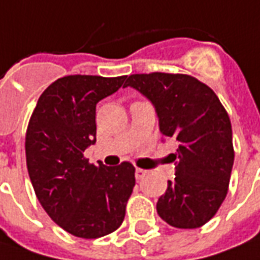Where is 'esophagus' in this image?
Here are the masks:
<instances>
[{"mask_svg":"<svg viewBox=\"0 0 260 260\" xmlns=\"http://www.w3.org/2000/svg\"><path fill=\"white\" fill-rule=\"evenodd\" d=\"M146 174H148V172H146L145 169H141V168H138L137 171H135V178H137L138 181H139V179H144V176Z\"/></svg>","mask_w":260,"mask_h":260,"instance_id":"1","label":"esophagus"}]
</instances>
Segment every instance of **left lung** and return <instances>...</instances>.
Wrapping results in <instances>:
<instances>
[{
    "mask_svg": "<svg viewBox=\"0 0 260 260\" xmlns=\"http://www.w3.org/2000/svg\"><path fill=\"white\" fill-rule=\"evenodd\" d=\"M131 86L151 101L165 139L178 144L175 179L158 199L156 211L171 226L195 229L218 212L234 167L232 126L216 93L183 74H134Z\"/></svg>",
    "mask_w": 260,
    "mask_h": 260,
    "instance_id": "1",
    "label": "left lung"
}]
</instances>
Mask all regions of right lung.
Returning a JSON list of instances; mask_svg holds the SVG:
<instances>
[{
	"label": "right lung",
	"instance_id": "1",
	"mask_svg": "<svg viewBox=\"0 0 260 260\" xmlns=\"http://www.w3.org/2000/svg\"><path fill=\"white\" fill-rule=\"evenodd\" d=\"M126 77L70 75L42 92L25 137L26 168L49 218L68 234L95 239L121 226L135 186V168L89 164L84 152L96 142L95 109Z\"/></svg>",
	"mask_w": 260,
	"mask_h": 260
}]
</instances>
